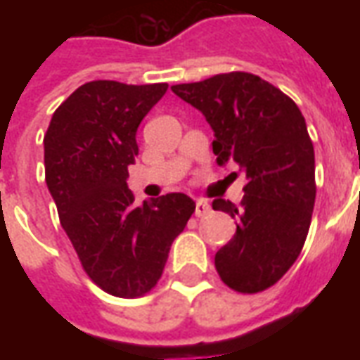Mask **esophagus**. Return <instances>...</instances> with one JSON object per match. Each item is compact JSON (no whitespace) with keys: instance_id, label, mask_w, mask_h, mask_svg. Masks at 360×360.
<instances>
[{"instance_id":"obj_1","label":"esophagus","mask_w":360,"mask_h":360,"mask_svg":"<svg viewBox=\"0 0 360 360\" xmlns=\"http://www.w3.org/2000/svg\"><path fill=\"white\" fill-rule=\"evenodd\" d=\"M212 212L210 204L206 202V200H196V206H195V214L198 218H204V216H208Z\"/></svg>"}]
</instances>
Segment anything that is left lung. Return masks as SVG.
<instances>
[{
  "instance_id": "1",
  "label": "left lung",
  "mask_w": 360,
  "mask_h": 360,
  "mask_svg": "<svg viewBox=\"0 0 360 360\" xmlns=\"http://www.w3.org/2000/svg\"><path fill=\"white\" fill-rule=\"evenodd\" d=\"M172 90L210 123L216 162H235L247 175L239 208L224 198L212 202L237 218L233 239L216 252L214 264L233 291L260 293L285 276L309 235L316 181L304 117L289 96L243 71Z\"/></svg>"
}]
</instances>
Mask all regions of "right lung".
I'll use <instances>...</instances> for the list:
<instances>
[{
  "instance_id": "1",
  "label": "right lung",
  "mask_w": 360,
  "mask_h": 360,
  "mask_svg": "<svg viewBox=\"0 0 360 360\" xmlns=\"http://www.w3.org/2000/svg\"><path fill=\"white\" fill-rule=\"evenodd\" d=\"M167 84L92 81L59 105L44 136L46 183L82 268L105 293L134 299L156 287L169 247L195 212L169 193L142 206L127 187L136 129Z\"/></svg>"
}]
</instances>
